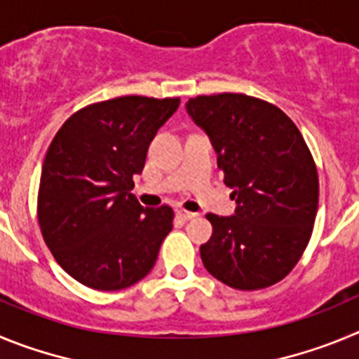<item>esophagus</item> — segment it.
<instances>
[{
	"label": "esophagus",
	"mask_w": 359,
	"mask_h": 359,
	"mask_svg": "<svg viewBox=\"0 0 359 359\" xmlns=\"http://www.w3.org/2000/svg\"><path fill=\"white\" fill-rule=\"evenodd\" d=\"M177 216H179L180 219H184V222H189V219L196 218V212H189V211H179V212H177Z\"/></svg>",
	"instance_id": "1"
}]
</instances>
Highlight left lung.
<instances>
[{
	"label": "left lung",
	"instance_id": "1",
	"mask_svg": "<svg viewBox=\"0 0 359 359\" xmlns=\"http://www.w3.org/2000/svg\"><path fill=\"white\" fill-rule=\"evenodd\" d=\"M186 111L209 135L238 203L232 216L208 215L203 266L234 290L279 283L308 247L318 209V173L304 137L279 107L254 96H196Z\"/></svg>",
	"mask_w": 359,
	"mask_h": 359
}]
</instances>
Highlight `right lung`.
<instances>
[{"label":"right lung","instance_id":"right-lung-1","mask_svg":"<svg viewBox=\"0 0 359 359\" xmlns=\"http://www.w3.org/2000/svg\"><path fill=\"white\" fill-rule=\"evenodd\" d=\"M179 103L119 96L80 109L55 134L41 172L39 225L57 263L83 286L128 288L156 264L173 209L143 208L130 191Z\"/></svg>","mask_w":359,"mask_h":359}]
</instances>
